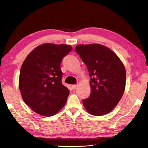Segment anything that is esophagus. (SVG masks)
<instances>
[{
    "mask_svg": "<svg viewBox=\"0 0 148 148\" xmlns=\"http://www.w3.org/2000/svg\"><path fill=\"white\" fill-rule=\"evenodd\" d=\"M77 84H74V85L72 86V88L73 90H75L77 88Z\"/></svg>",
    "mask_w": 148,
    "mask_h": 148,
    "instance_id": "1",
    "label": "esophagus"
}]
</instances>
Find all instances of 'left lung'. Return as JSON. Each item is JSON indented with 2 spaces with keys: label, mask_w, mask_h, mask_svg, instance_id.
<instances>
[{
  "label": "left lung",
  "mask_w": 148,
  "mask_h": 148,
  "mask_svg": "<svg viewBox=\"0 0 148 148\" xmlns=\"http://www.w3.org/2000/svg\"><path fill=\"white\" fill-rule=\"evenodd\" d=\"M75 51L89 72L90 95L83 99L86 111L94 116L112 111L124 93L126 71L118 56L108 47L99 44L79 45Z\"/></svg>",
  "instance_id": "obj_1"
}]
</instances>
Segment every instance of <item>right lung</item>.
I'll return each instance as SVG.
<instances>
[{
  "label": "right lung",
  "mask_w": 148,
  "mask_h": 148,
  "mask_svg": "<svg viewBox=\"0 0 148 148\" xmlns=\"http://www.w3.org/2000/svg\"><path fill=\"white\" fill-rule=\"evenodd\" d=\"M72 49L67 45L42 44L22 64L19 88L25 103L37 114L53 116L67 102L69 90L62 83L60 64Z\"/></svg>",
  "instance_id": "obj_1"
}]
</instances>
